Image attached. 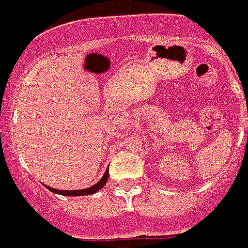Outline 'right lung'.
Wrapping results in <instances>:
<instances>
[{"mask_svg":"<svg viewBox=\"0 0 248 248\" xmlns=\"http://www.w3.org/2000/svg\"><path fill=\"white\" fill-rule=\"evenodd\" d=\"M107 180H108V169L106 170L104 175L100 178L99 182H96L94 186H91L89 188H85V189H76V191H61V189H55V188L48 187L46 186L51 192L53 193H59V195H62V196H85V195H93V193L98 192L99 189L104 187V184L107 183Z\"/></svg>","mask_w":248,"mask_h":248,"instance_id":"add662e5","label":"right lung"}]
</instances>
